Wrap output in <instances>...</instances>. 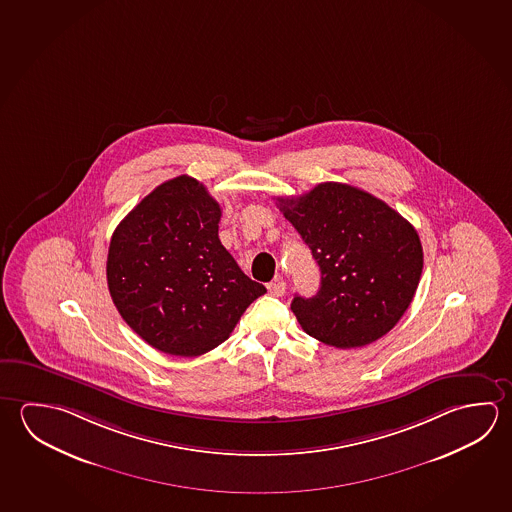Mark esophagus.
<instances>
[{"mask_svg": "<svg viewBox=\"0 0 512 512\" xmlns=\"http://www.w3.org/2000/svg\"><path fill=\"white\" fill-rule=\"evenodd\" d=\"M268 291L273 296H284V293H286V282L277 278V280L269 282Z\"/></svg>", "mask_w": 512, "mask_h": 512, "instance_id": "1", "label": "esophagus"}]
</instances>
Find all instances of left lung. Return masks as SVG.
<instances>
[{"label":"left lung","instance_id":"left-lung-1","mask_svg":"<svg viewBox=\"0 0 512 512\" xmlns=\"http://www.w3.org/2000/svg\"><path fill=\"white\" fill-rule=\"evenodd\" d=\"M278 205L322 273L316 295L291 302L302 329L336 349L363 347L394 329L421 280L417 230L385 201L334 181Z\"/></svg>","mask_w":512,"mask_h":512}]
</instances>
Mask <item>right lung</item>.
I'll use <instances>...</instances> for the list:
<instances>
[{"label":"right lung","instance_id":"1","mask_svg":"<svg viewBox=\"0 0 512 512\" xmlns=\"http://www.w3.org/2000/svg\"><path fill=\"white\" fill-rule=\"evenodd\" d=\"M219 219L207 187L183 174L145 196L113 232L106 266L113 304L165 354L216 349L266 293L219 241Z\"/></svg>","mask_w":512,"mask_h":512}]
</instances>
